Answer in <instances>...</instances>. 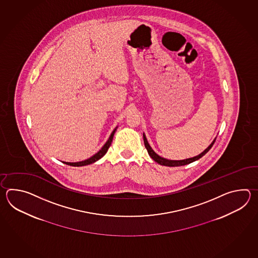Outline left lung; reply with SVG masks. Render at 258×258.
<instances>
[{"label": "left lung", "instance_id": "obj_1", "mask_svg": "<svg viewBox=\"0 0 258 258\" xmlns=\"http://www.w3.org/2000/svg\"><path fill=\"white\" fill-rule=\"evenodd\" d=\"M143 137H144L145 147H146V148L148 149V154H149V156H150V157H151V158H152L156 162H158L159 164L164 165V166H169V167L183 166V165L189 164V163H192L194 161L198 160V159H200V158H202L205 154H207L209 152V149L212 148V146L214 145L215 141H216V140H214L213 142L211 143V145L209 146V148H207L204 152H202L200 155H198L197 157H194V158H191V159H183V160H169V159H163V158L159 157L158 154L155 153L153 149H152L151 147L149 146V144L148 143V140H147V138H146V136H145V135H143Z\"/></svg>", "mask_w": 258, "mask_h": 258}]
</instances>
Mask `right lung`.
<instances>
[{"label": "right lung", "mask_w": 258, "mask_h": 258, "mask_svg": "<svg viewBox=\"0 0 258 258\" xmlns=\"http://www.w3.org/2000/svg\"><path fill=\"white\" fill-rule=\"evenodd\" d=\"M116 128L113 130V132L111 133L109 140L106 142L104 146L102 147V148L99 150V152L97 154H95L93 157H91L90 159H86L84 161H80V162H63L67 165H70V166H74V167H80V166H86V165L91 164L96 162L97 160H99V159H101L105 154L107 153L108 149L110 148V144L112 142V139H113V136H114V133H115Z\"/></svg>", "instance_id": "right-lung-1"}]
</instances>
